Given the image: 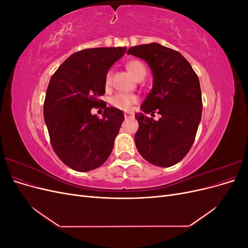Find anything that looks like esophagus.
<instances>
[{"mask_svg": "<svg viewBox=\"0 0 248 248\" xmlns=\"http://www.w3.org/2000/svg\"><path fill=\"white\" fill-rule=\"evenodd\" d=\"M124 117L127 119V118H131V117H133V114L132 112H130V111H125L124 112Z\"/></svg>", "mask_w": 248, "mask_h": 248, "instance_id": "1", "label": "esophagus"}]
</instances>
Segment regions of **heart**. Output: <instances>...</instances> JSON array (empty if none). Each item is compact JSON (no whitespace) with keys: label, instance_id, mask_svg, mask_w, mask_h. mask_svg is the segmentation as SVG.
<instances>
[{"label":"heart","instance_id":"heart-1","mask_svg":"<svg viewBox=\"0 0 248 248\" xmlns=\"http://www.w3.org/2000/svg\"><path fill=\"white\" fill-rule=\"evenodd\" d=\"M126 68L128 70L131 76L136 78V79H140L144 78L147 70L145 65L141 62L138 61V60H131V61L127 62L126 64ZM111 80V73L108 71L107 73L106 77V85L108 86L110 84ZM138 102V97L134 95L130 94H124V93H117L110 98V104L114 108L121 109V110H129L133 104H136Z\"/></svg>","mask_w":248,"mask_h":248}]
</instances>
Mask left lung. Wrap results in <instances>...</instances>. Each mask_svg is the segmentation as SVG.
I'll return each instance as SVG.
<instances>
[{"mask_svg":"<svg viewBox=\"0 0 248 248\" xmlns=\"http://www.w3.org/2000/svg\"><path fill=\"white\" fill-rule=\"evenodd\" d=\"M127 54L145 60L153 73V88L136 115L138 151L154 166H174L188 153L201 122L199 78L179 51L159 43L132 46ZM150 112L159 113L160 120L148 118Z\"/></svg>","mask_w":248,"mask_h":248,"instance_id":"1","label":"left lung"}]
</instances>
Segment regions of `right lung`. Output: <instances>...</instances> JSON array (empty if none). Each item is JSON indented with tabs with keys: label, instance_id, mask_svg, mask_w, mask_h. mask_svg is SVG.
<instances>
[{
	"label": "right lung",
	"instance_id": "add662e5",
	"mask_svg": "<svg viewBox=\"0 0 248 248\" xmlns=\"http://www.w3.org/2000/svg\"><path fill=\"white\" fill-rule=\"evenodd\" d=\"M126 47H97L74 52L52 74L43 106L50 144L67 167L77 171L99 168L114 148L124 120L121 109L103 107L102 119L91 114L104 102L106 77Z\"/></svg>",
	"mask_w": 248,
	"mask_h": 248
}]
</instances>
